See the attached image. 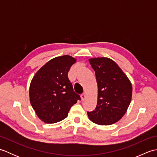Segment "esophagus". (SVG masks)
I'll return each mask as SVG.
<instances>
[{
  "instance_id": "1",
  "label": "esophagus",
  "mask_w": 157,
  "mask_h": 157,
  "mask_svg": "<svg viewBox=\"0 0 157 157\" xmlns=\"http://www.w3.org/2000/svg\"><path fill=\"white\" fill-rule=\"evenodd\" d=\"M86 94H85V93H83V94L81 95V98H82V101H84V100L86 99Z\"/></svg>"
}]
</instances>
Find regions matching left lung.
<instances>
[{
    "instance_id": "8db88e82",
    "label": "left lung",
    "mask_w": 157,
    "mask_h": 157,
    "mask_svg": "<svg viewBox=\"0 0 157 157\" xmlns=\"http://www.w3.org/2000/svg\"><path fill=\"white\" fill-rule=\"evenodd\" d=\"M89 61L95 71L98 101L95 110L88 112V116L98 125L113 124L125 115L131 102L132 84L112 59L93 58Z\"/></svg>"
}]
</instances>
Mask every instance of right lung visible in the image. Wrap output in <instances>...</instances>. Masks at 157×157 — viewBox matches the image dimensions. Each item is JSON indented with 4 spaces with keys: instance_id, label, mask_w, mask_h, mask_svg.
<instances>
[{
    "instance_id": "add662e5",
    "label": "right lung",
    "mask_w": 157,
    "mask_h": 157,
    "mask_svg": "<svg viewBox=\"0 0 157 157\" xmlns=\"http://www.w3.org/2000/svg\"><path fill=\"white\" fill-rule=\"evenodd\" d=\"M76 59L63 55L50 60L36 72L29 86V100L36 115L46 123L62 121L80 96L73 91L68 72Z\"/></svg>"
}]
</instances>
